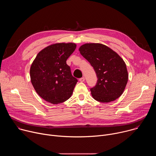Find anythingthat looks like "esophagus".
<instances>
[{
    "label": "esophagus",
    "instance_id": "obj_1",
    "mask_svg": "<svg viewBox=\"0 0 156 156\" xmlns=\"http://www.w3.org/2000/svg\"><path fill=\"white\" fill-rule=\"evenodd\" d=\"M84 80H85V78L84 77H82V78H80V82H83V81H84Z\"/></svg>",
    "mask_w": 156,
    "mask_h": 156
}]
</instances>
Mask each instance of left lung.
<instances>
[{
	"label": "left lung",
	"instance_id": "1",
	"mask_svg": "<svg viewBox=\"0 0 156 156\" xmlns=\"http://www.w3.org/2000/svg\"><path fill=\"white\" fill-rule=\"evenodd\" d=\"M79 51L90 63L97 75L96 84L90 88L93 98L101 102H109L119 98L122 94L128 79L123 60L113 50L102 44H85Z\"/></svg>",
	"mask_w": 156,
	"mask_h": 156
}]
</instances>
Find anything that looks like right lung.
Masks as SVG:
<instances>
[{"label":"right lung","mask_w":156,"mask_h":156,"mask_svg":"<svg viewBox=\"0 0 156 156\" xmlns=\"http://www.w3.org/2000/svg\"><path fill=\"white\" fill-rule=\"evenodd\" d=\"M74 43H57L40 51L30 68L31 83L43 99L54 104L68 100L78 80L66 60L76 49Z\"/></svg>","instance_id":"1"}]
</instances>
